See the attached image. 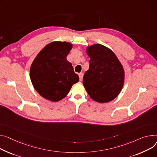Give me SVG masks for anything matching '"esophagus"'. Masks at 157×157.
Returning <instances> with one entry per match:
<instances>
[{
  "label": "esophagus",
  "mask_w": 157,
  "mask_h": 157,
  "mask_svg": "<svg viewBox=\"0 0 157 157\" xmlns=\"http://www.w3.org/2000/svg\"><path fill=\"white\" fill-rule=\"evenodd\" d=\"M79 80L82 81V78H83V73H79Z\"/></svg>",
  "instance_id": "obj_1"
}]
</instances>
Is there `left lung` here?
Masks as SVG:
<instances>
[{
  "mask_svg": "<svg viewBox=\"0 0 157 157\" xmlns=\"http://www.w3.org/2000/svg\"><path fill=\"white\" fill-rule=\"evenodd\" d=\"M90 58L89 69L83 76L82 84L89 96L99 103L113 100L124 84V71L113 52L100 44L88 47Z\"/></svg>",
  "mask_w": 157,
  "mask_h": 157,
  "instance_id": "obj_1",
  "label": "left lung"
}]
</instances>
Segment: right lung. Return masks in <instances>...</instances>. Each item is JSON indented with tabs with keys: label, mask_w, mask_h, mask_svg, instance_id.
Masks as SVG:
<instances>
[{
	"label": "right lung",
	"mask_w": 157,
	"mask_h": 157,
	"mask_svg": "<svg viewBox=\"0 0 157 157\" xmlns=\"http://www.w3.org/2000/svg\"><path fill=\"white\" fill-rule=\"evenodd\" d=\"M72 45L54 41L43 48L33 62L30 78L36 91L44 98L58 101L69 92L79 77L66 59Z\"/></svg>",
	"instance_id": "obj_1"
}]
</instances>
